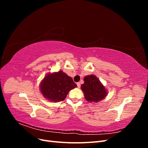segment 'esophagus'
<instances>
[{
	"mask_svg": "<svg viewBox=\"0 0 148 148\" xmlns=\"http://www.w3.org/2000/svg\"><path fill=\"white\" fill-rule=\"evenodd\" d=\"M77 86H78V88H79L80 86H81V85H80V83H79V82H78V83H77Z\"/></svg>",
	"mask_w": 148,
	"mask_h": 148,
	"instance_id": "1",
	"label": "esophagus"
}]
</instances>
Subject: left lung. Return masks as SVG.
<instances>
[{"label": "left lung", "instance_id": "1", "mask_svg": "<svg viewBox=\"0 0 148 148\" xmlns=\"http://www.w3.org/2000/svg\"><path fill=\"white\" fill-rule=\"evenodd\" d=\"M81 89L84 98L90 102H97L104 99L107 95L105 87L95 75H91L84 78Z\"/></svg>", "mask_w": 148, "mask_h": 148}]
</instances>
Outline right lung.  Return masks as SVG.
I'll use <instances>...</instances> for the list:
<instances>
[{
    "label": "right lung",
    "mask_w": 148,
    "mask_h": 148,
    "mask_svg": "<svg viewBox=\"0 0 148 148\" xmlns=\"http://www.w3.org/2000/svg\"><path fill=\"white\" fill-rule=\"evenodd\" d=\"M76 87L72 78L63 71L47 73L40 84V90L49 101L57 102L65 99L69 91Z\"/></svg>",
    "instance_id": "right-lung-1"
}]
</instances>
